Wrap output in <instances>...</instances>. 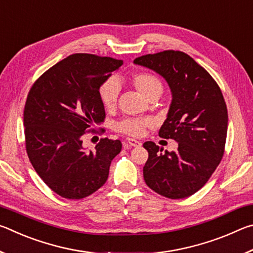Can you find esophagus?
<instances>
[{"mask_svg": "<svg viewBox=\"0 0 253 253\" xmlns=\"http://www.w3.org/2000/svg\"><path fill=\"white\" fill-rule=\"evenodd\" d=\"M126 142L128 145H129V146H132V147H138L142 145V143H140L139 140H136L134 138H127Z\"/></svg>", "mask_w": 253, "mask_h": 253, "instance_id": "1", "label": "esophagus"}]
</instances>
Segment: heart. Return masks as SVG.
Here are the masks:
<instances>
[{
  "label": "heart",
  "mask_w": 253,
  "mask_h": 253,
  "mask_svg": "<svg viewBox=\"0 0 253 253\" xmlns=\"http://www.w3.org/2000/svg\"><path fill=\"white\" fill-rule=\"evenodd\" d=\"M130 83L136 88L140 95L145 98H149L153 96H161L163 92V83L157 76L151 74V72H137L132 75L130 78ZM119 95L118 84L114 81H107L101 85L99 89V97L102 106L107 110H111L115 108L117 104ZM152 125L151 119H139V118H128L119 122L116 125V129L124 134L139 137L144 134L145 129Z\"/></svg>",
  "instance_id": "obj_1"
}]
</instances>
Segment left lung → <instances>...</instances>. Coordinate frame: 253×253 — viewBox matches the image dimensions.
<instances>
[{"label":"left lung","instance_id":"1","mask_svg":"<svg viewBox=\"0 0 253 253\" xmlns=\"http://www.w3.org/2000/svg\"><path fill=\"white\" fill-rule=\"evenodd\" d=\"M134 63L168 81L172 102L158 135L178 143L176 152L144 143L148 152L145 183L165 198H187L204 186L223 157L228 131L223 95L212 76L182 51L142 55Z\"/></svg>","mask_w":253,"mask_h":253}]
</instances>
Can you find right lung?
Instances as JSON below:
<instances>
[{
  "label": "right lung",
  "mask_w": 253,
  "mask_h": 253,
  "mask_svg": "<svg viewBox=\"0 0 253 253\" xmlns=\"http://www.w3.org/2000/svg\"><path fill=\"white\" fill-rule=\"evenodd\" d=\"M123 60L76 53L46 70L30 89L23 113L25 148L38 175L69 200L89 196L106 183L121 140L101 138L92 151L83 136L105 121L100 85Z\"/></svg>",
  "instance_id": "right-lung-1"
}]
</instances>
